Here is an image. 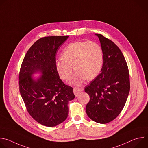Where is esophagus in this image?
Wrapping results in <instances>:
<instances>
[{
    "instance_id": "34e87169",
    "label": "esophagus",
    "mask_w": 148,
    "mask_h": 148,
    "mask_svg": "<svg viewBox=\"0 0 148 148\" xmlns=\"http://www.w3.org/2000/svg\"><path fill=\"white\" fill-rule=\"evenodd\" d=\"M82 90L81 88H74V90H73L74 94L76 97L78 96V95L82 92Z\"/></svg>"
}]
</instances>
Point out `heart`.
Listing matches in <instances>:
<instances>
[{
    "label": "heart",
    "instance_id": "b5f03b06",
    "mask_svg": "<svg viewBox=\"0 0 148 148\" xmlns=\"http://www.w3.org/2000/svg\"><path fill=\"white\" fill-rule=\"evenodd\" d=\"M103 52L96 42L81 41L71 43L63 50L61 58L56 62L60 77L65 81L71 79L73 67L75 73L71 84L80 86L86 79L91 80L99 74L103 64Z\"/></svg>",
    "mask_w": 148,
    "mask_h": 148
}]
</instances>
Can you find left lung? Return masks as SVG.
<instances>
[{
	"label": "left lung",
	"instance_id": "left-lung-1",
	"mask_svg": "<svg viewBox=\"0 0 148 148\" xmlns=\"http://www.w3.org/2000/svg\"><path fill=\"white\" fill-rule=\"evenodd\" d=\"M103 52L101 73L85 88L90 96L86 108L88 117L99 123L115 119L124 107L130 90L127 63L119 47L110 39L96 33Z\"/></svg>",
	"mask_w": 148,
	"mask_h": 148
}]
</instances>
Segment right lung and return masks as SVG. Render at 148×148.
Instances as JSON below:
<instances>
[{
	"label": "right lung",
	"mask_w": 148,
	"mask_h": 148,
	"mask_svg": "<svg viewBox=\"0 0 148 148\" xmlns=\"http://www.w3.org/2000/svg\"><path fill=\"white\" fill-rule=\"evenodd\" d=\"M69 36L41 38L31 46L19 73V90L31 116L49 127L57 126L68 116L69 101L75 95L73 88L60 79L56 68L57 53ZM42 75L34 79L32 75Z\"/></svg>",
	"instance_id": "obj_1"
}]
</instances>
